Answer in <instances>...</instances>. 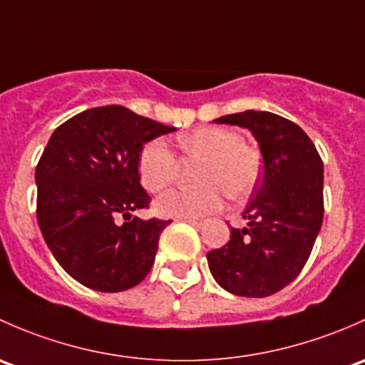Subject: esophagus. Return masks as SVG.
I'll return each mask as SVG.
<instances>
[{
    "instance_id": "1",
    "label": "esophagus",
    "mask_w": 365,
    "mask_h": 365,
    "mask_svg": "<svg viewBox=\"0 0 365 365\" xmlns=\"http://www.w3.org/2000/svg\"><path fill=\"white\" fill-rule=\"evenodd\" d=\"M182 221H186V223H190V225H193V227H204V223L205 221L204 220H198V217H187V220H182Z\"/></svg>"
}]
</instances>
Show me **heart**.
<instances>
[{"label": "heart", "instance_id": "1", "mask_svg": "<svg viewBox=\"0 0 365 365\" xmlns=\"http://www.w3.org/2000/svg\"><path fill=\"white\" fill-rule=\"evenodd\" d=\"M179 148L187 158L202 160L197 172V190H172L155 202L158 216L187 220L214 212L223 204L225 193L242 200L260 179V155L242 144L235 131L225 128H202L179 138ZM142 186L151 193L170 186L178 174V160L161 138L142 148L137 160Z\"/></svg>", "mask_w": 365, "mask_h": 365}]
</instances>
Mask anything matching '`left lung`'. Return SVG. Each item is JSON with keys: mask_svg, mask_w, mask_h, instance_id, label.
Returning <instances> with one entry per match:
<instances>
[{"mask_svg": "<svg viewBox=\"0 0 365 365\" xmlns=\"http://www.w3.org/2000/svg\"><path fill=\"white\" fill-rule=\"evenodd\" d=\"M247 128L258 142L264 172L230 240L207 253L221 288L240 297H269L299 276L323 221V163L300 126L272 112L246 110L214 119Z\"/></svg>", "mask_w": 365, "mask_h": 365, "instance_id": "left-lung-1", "label": "left lung"}]
</instances>
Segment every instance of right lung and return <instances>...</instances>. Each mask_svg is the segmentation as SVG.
<instances>
[{
	"mask_svg": "<svg viewBox=\"0 0 365 365\" xmlns=\"http://www.w3.org/2000/svg\"><path fill=\"white\" fill-rule=\"evenodd\" d=\"M175 131L121 105L73 115L45 145L36 165V220L58 264L84 287L125 292L155 264L170 221L131 216L149 207L137 160L144 144ZM127 221L119 225L115 219Z\"/></svg>",
	"mask_w": 365,
	"mask_h": 365,
	"instance_id": "obj_1",
	"label": "right lung"
}]
</instances>
